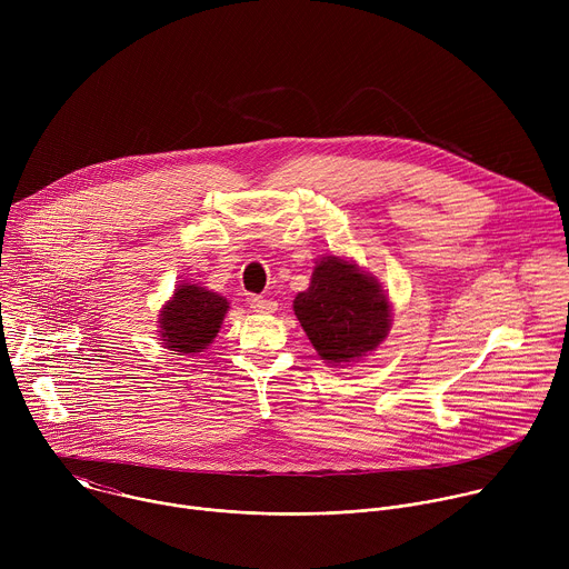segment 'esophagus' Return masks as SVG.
Segmentation results:
<instances>
[{"label": "esophagus", "mask_w": 569, "mask_h": 569, "mask_svg": "<svg viewBox=\"0 0 569 569\" xmlns=\"http://www.w3.org/2000/svg\"><path fill=\"white\" fill-rule=\"evenodd\" d=\"M250 308L254 312H274L277 310V301L266 299V297H250Z\"/></svg>", "instance_id": "obj_1"}]
</instances>
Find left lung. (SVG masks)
<instances>
[{"label":"left lung","instance_id":"1","mask_svg":"<svg viewBox=\"0 0 569 569\" xmlns=\"http://www.w3.org/2000/svg\"><path fill=\"white\" fill-rule=\"evenodd\" d=\"M295 315L323 362H356L376 351L391 327V306L378 279L353 261L321 257Z\"/></svg>","mask_w":569,"mask_h":569}]
</instances>
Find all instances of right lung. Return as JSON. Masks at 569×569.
<instances>
[{"label": "right lung", "instance_id": "add662e5", "mask_svg": "<svg viewBox=\"0 0 569 569\" xmlns=\"http://www.w3.org/2000/svg\"><path fill=\"white\" fill-rule=\"evenodd\" d=\"M229 301L198 283H182L159 310V338L164 349L184 353L204 351L220 331Z\"/></svg>", "mask_w": 569, "mask_h": 569}]
</instances>
